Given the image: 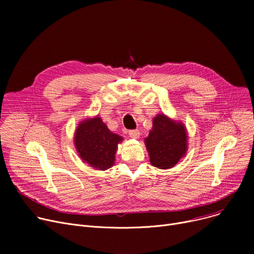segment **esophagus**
Listing matches in <instances>:
<instances>
[{"mask_svg":"<svg viewBox=\"0 0 254 254\" xmlns=\"http://www.w3.org/2000/svg\"><path fill=\"white\" fill-rule=\"evenodd\" d=\"M128 135L130 138L138 139V138H140V131L138 129H132V130L128 131Z\"/></svg>","mask_w":254,"mask_h":254,"instance_id":"1","label":"esophagus"}]
</instances>
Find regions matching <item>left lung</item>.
Returning <instances> with one entry per match:
<instances>
[{
    "instance_id": "1",
    "label": "left lung",
    "mask_w": 254,
    "mask_h": 254,
    "mask_svg": "<svg viewBox=\"0 0 254 254\" xmlns=\"http://www.w3.org/2000/svg\"><path fill=\"white\" fill-rule=\"evenodd\" d=\"M152 125L148 137L144 140L150 164L162 170L171 169L188 151V129L181 122L164 113L157 114Z\"/></svg>"
}]
</instances>
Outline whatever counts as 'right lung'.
<instances>
[{
	"label": "right lung",
	"instance_id": "add662e5",
	"mask_svg": "<svg viewBox=\"0 0 254 254\" xmlns=\"http://www.w3.org/2000/svg\"><path fill=\"white\" fill-rule=\"evenodd\" d=\"M124 138L112 132L97 115L81 120L74 134V145L82 162L89 167L105 171L115 163L118 144Z\"/></svg>",
	"mask_w": 254,
	"mask_h": 254
}]
</instances>
